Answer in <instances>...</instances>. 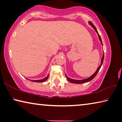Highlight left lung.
Wrapping results in <instances>:
<instances>
[{
    "label": "left lung",
    "instance_id": "1",
    "mask_svg": "<svg viewBox=\"0 0 122 122\" xmlns=\"http://www.w3.org/2000/svg\"><path fill=\"white\" fill-rule=\"evenodd\" d=\"M89 24H90V25H91L92 26V28H93L97 32V33L98 35V37H99L100 41V42H101V43H102V45H103V43H102V39H101V38H100V35H99V34H98V31H97V29H96V28L95 27V26H94V25L93 24V23L91 22H89ZM103 61H104V54H103V56H102V61H101V63H100V65L99 66V67H98V68H97V71H96V72L94 73V74L92 75V76H91L90 77H89V78H88L85 79H84V80H74V79H72L69 78H68V76H67V75L65 74L66 76L67 80H68L69 82H71V83H73V84H82V83H85V82H87L90 81L92 80V79H93L94 77L96 76V75L97 74V73H98V71H99V69L100 68V67H101L102 64H103Z\"/></svg>",
    "mask_w": 122,
    "mask_h": 122
}]
</instances>
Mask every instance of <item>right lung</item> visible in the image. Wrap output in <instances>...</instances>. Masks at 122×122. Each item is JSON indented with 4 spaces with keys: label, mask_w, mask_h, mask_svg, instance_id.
Listing matches in <instances>:
<instances>
[{
    "label": "right lung",
    "mask_w": 122,
    "mask_h": 122,
    "mask_svg": "<svg viewBox=\"0 0 122 122\" xmlns=\"http://www.w3.org/2000/svg\"><path fill=\"white\" fill-rule=\"evenodd\" d=\"M48 77H49V74L47 75V76L46 77V78H44L43 79H41V80H30L31 81H33V82H44L45 81H46L48 79Z\"/></svg>",
    "instance_id": "add662e5"
}]
</instances>
